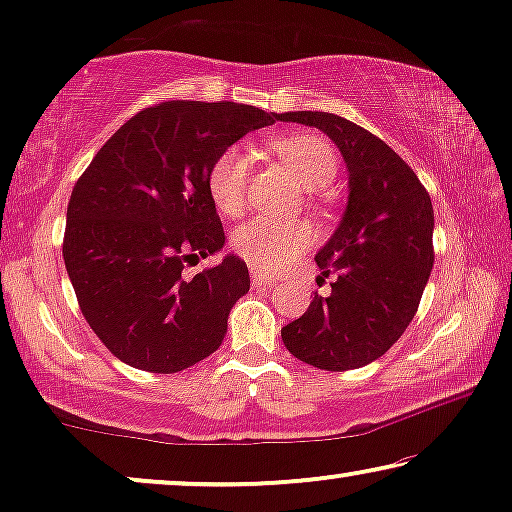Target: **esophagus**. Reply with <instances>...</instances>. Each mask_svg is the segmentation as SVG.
Returning a JSON list of instances; mask_svg holds the SVG:
<instances>
[{"mask_svg": "<svg viewBox=\"0 0 512 512\" xmlns=\"http://www.w3.org/2000/svg\"><path fill=\"white\" fill-rule=\"evenodd\" d=\"M251 282H254V286H272V284H275L268 275H265V272H261L258 268L251 270Z\"/></svg>", "mask_w": 512, "mask_h": 512, "instance_id": "34e87169", "label": "esophagus"}]
</instances>
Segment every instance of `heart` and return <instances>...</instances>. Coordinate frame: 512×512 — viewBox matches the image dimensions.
<instances>
[{
  "mask_svg": "<svg viewBox=\"0 0 512 512\" xmlns=\"http://www.w3.org/2000/svg\"><path fill=\"white\" fill-rule=\"evenodd\" d=\"M277 156L307 188H324L338 174V156L319 135H286L275 139ZM251 177V153L235 144L214 158L207 172V188L216 209L226 216H240L247 207ZM314 240V230L300 219H258L244 223L233 233V249L244 261L261 270H279L303 254Z\"/></svg>",
  "mask_w": 512,
  "mask_h": 512,
  "instance_id": "1",
  "label": "heart"
}]
</instances>
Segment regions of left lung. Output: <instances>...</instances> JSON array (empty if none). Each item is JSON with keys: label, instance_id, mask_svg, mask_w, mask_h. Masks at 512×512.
I'll list each match as a JSON object with an SVG mask.
<instances>
[{"label": "left lung", "instance_id": "1", "mask_svg": "<svg viewBox=\"0 0 512 512\" xmlns=\"http://www.w3.org/2000/svg\"><path fill=\"white\" fill-rule=\"evenodd\" d=\"M279 121L319 128L349 172L342 221L314 261L335 275L303 317L282 328L296 359L314 368H363L415 317L433 268V207L408 163L380 137L326 111H286Z\"/></svg>", "mask_w": 512, "mask_h": 512}]
</instances>
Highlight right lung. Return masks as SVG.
<instances>
[{
  "label": "right lung",
  "instance_id": "right-lung-1",
  "mask_svg": "<svg viewBox=\"0 0 512 512\" xmlns=\"http://www.w3.org/2000/svg\"><path fill=\"white\" fill-rule=\"evenodd\" d=\"M275 121L249 104L160 102L121 125L76 181L62 256L83 317L116 359L179 373L221 347L249 291L247 263L228 254L193 279L181 270L226 244L207 188L214 158Z\"/></svg>",
  "mask_w": 512,
  "mask_h": 512
}]
</instances>
